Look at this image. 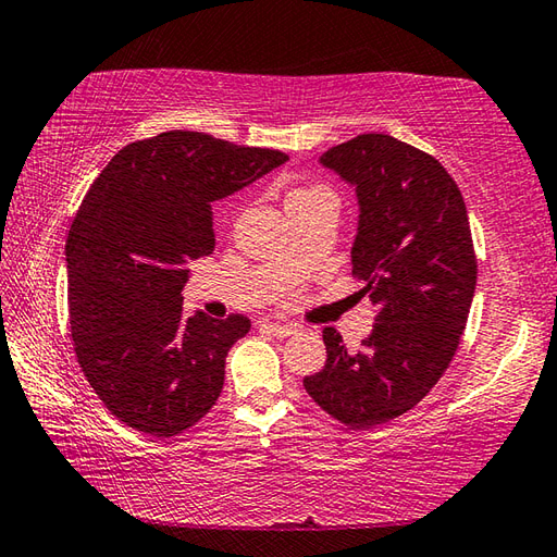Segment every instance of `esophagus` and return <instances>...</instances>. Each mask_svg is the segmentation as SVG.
I'll return each instance as SVG.
<instances>
[{
    "label": "esophagus",
    "mask_w": 557,
    "mask_h": 557,
    "mask_svg": "<svg viewBox=\"0 0 557 557\" xmlns=\"http://www.w3.org/2000/svg\"><path fill=\"white\" fill-rule=\"evenodd\" d=\"M263 327L268 330V333L277 335V337H289L294 333H299L297 325H285V323H270V321H263Z\"/></svg>",
    "instance_id": "obj_1"
}]
</instances>
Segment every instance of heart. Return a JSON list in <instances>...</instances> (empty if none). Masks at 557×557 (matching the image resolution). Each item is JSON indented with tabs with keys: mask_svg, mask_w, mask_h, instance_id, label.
I'll use <instances>...</instances> for the list:
<instances>
[{
	"mask_svg": "<svg viewBox=\"0 0 557 557\" xmlns=\"http://www.w3.org/2000/svg\"><path fill=\"white\" fill-rule=\"evenodd\" d=\"M301 191H311V188H301Z\"/></svg>",
	"mask_w": 557,
	"mask_h": 557,
	"instance_id": "1",
	"label": "heart"
}]
</instances>
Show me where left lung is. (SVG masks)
Segmentation results:
<instances>
[{
    "label": "left lung",
    "mask_w": 557,
    "mask_h": 557,
    "mask_svg": "<svg viewBox=\"0 0 557 557\" xmlns=\"http://www.w3.org/2000/svg\"><path fill=\"white\" fill-rule=\"evenodd\" d=\"M321 162L357 186L351 265L375 325L357 354L325 327L327 361L304 387L330 417L366 431L417 407L447 371L474 299L476 253L465 198L429 152L361 134Z\"/></svg>",
    "instance_id": "left-lung-1"
}]
</instances>
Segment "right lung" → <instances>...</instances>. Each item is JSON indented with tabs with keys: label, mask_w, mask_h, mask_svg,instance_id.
Wrapping results in <instances>:
<instances>
[{
	"label": "right lung",
	"mask_w": 557,
	"mask_h": 557,
	"mask_svg": "<svg viewBox=\"0 0 557 557\" xmlns=\"http://www.w3.org/2000/svg\"><path fill=\"white\" fill-rule=\"evenodd\" d=\"M287 160L164 132L124 146L90 184L66 239L69 323L83 375L122 423L172 437L218 401L224 359L251 321L186 318V265L215 248L212 203Z\"/></svg>",
	"instance_id": "1"
}]
</instances>
